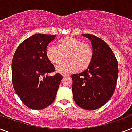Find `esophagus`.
Segmentation results:
<instances>
[{"label":"esophagus","mask_w":132,"mask_h":132,"mask_svg":"<svg viewBox=\"0 0 132 132\" xmlns=\"http://www.w3.org/2000/svg\"><path fill=\"white\" fill-rule=\"evenodd\" d=\"M67 75H63V77H67Z\"/></svg>","instance_id":"esophagus-1"}]
</instances>
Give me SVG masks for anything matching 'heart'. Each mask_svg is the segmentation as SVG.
Here are the masks:
<instances>
[{
	"instance_id": "1",
	"label": "heart",
	"mask_w": 132,
	"mask_h": 132,
	"mask_svg": "<svg viewBox=\"0 0 132 132\" xmlns=\"http://www.w3.org/2000/svg\"><path fill=\"white\" fill-rule=\"evenodd\" d=\"M57 48L49 45L46 49V56L52 64L60 62L66 55L68 62H61L55 67L57 72L62 75L74 72L86 68L91 62L92 51L88 44L82 43L77 38L67 36L61 38L57 43Z\"/></svg>"
}]
</instances>
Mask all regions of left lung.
<instances>
[{
	"mask_svg": "<svg viewBox=\"0 0 132 132\" xmlns=\"http://www.w3.org/2000/svg\"><path fill=\"white\" fill-rule=\"evenodd\" d=\"M91 40L92 57L85 70L74 74L72 94L75 102L85 110L102 107L112 97L118 77V63L112 49L97 36L83 34Z\"/></svg>",
	"mask_w": 132,
	"mask_h": 132,
	"instance_id": "obj_1",
	"label": "left lung"
}]
</instances>
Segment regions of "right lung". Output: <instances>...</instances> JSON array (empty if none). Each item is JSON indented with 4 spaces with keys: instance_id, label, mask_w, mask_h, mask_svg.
I'll use <instances>...</instances> for the list:
<instances>
[{
    "instance_id": "obj_1",
    "label": "right lung",
    "mask_w": 132,
    "mask_h": 132,
    "mask_svg": "<svg viewBox=\"0 0 132 132\" xmlns=\"http://www.w3.org/2000/svg\"><path fill=\"white\" fill-rule=\"evenodd\" d=\"M56 35L35 34L18 46L11 64L14 89L28 108L40 110L53 103L62 79L60 74L48 76L55 67L46 49Z\"/></svg>"
}]
</instances>
